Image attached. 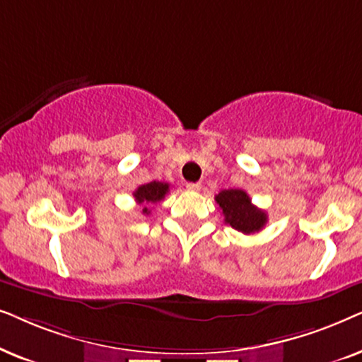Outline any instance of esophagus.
Here are the masks:
<instances>
[{
  "label": "esophagus",
  "instance_id": "1",
  "mask_svg": "<svg viewBox=\"0 0 362 362\" xmlns=\"http://www.w3.org/2000/svg\"><path fill=\"white\" fill-rule=\"evenodd\" d=\"M187 189L192 192H199L202 189V184H199V182H195V184H187Z\"/></svg>",
  "mask_w": 362,
  "mask_h": 362
}]
</instances>
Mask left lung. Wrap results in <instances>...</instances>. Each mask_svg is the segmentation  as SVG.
<instances>
[{"instance_id": "obj_1", "label": "left lung", "mask_w": 362, "mask_h": 362, "mask_svg": "<svg viewBox=\"0 0 362 362\" xmlns=\"http://www.w3.org/2000/svg\"><path fill=\"white\" fill-rule=\"evenodd\" d=\"M215 200L225 216V223H228L231 228L250 235L257 233L267 225V214L252 204V199L245 190H221L218 195H215Z\"/></svg>"}]
</instances>
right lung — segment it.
<instances>
[{
    "mask_svg": "<svg viewBox=\"0 0 362 362\" xmlns=\"http://www.w3.org/2000/svg\"><path fill=\"white\" fill-rule=\"evenodd\" d=\"M168 192H170V185L165 184V182L153 180L151 184L139 187V189L134 192V199H136L139 205H142V214L148 215L151 214V205L163 200V197H165Z\"/></svg>",
    "mask_w": 362,
    "mask_h": 362,
    "instance_id": "add662e5",
    "label": "right lung"
}]
</instances>
